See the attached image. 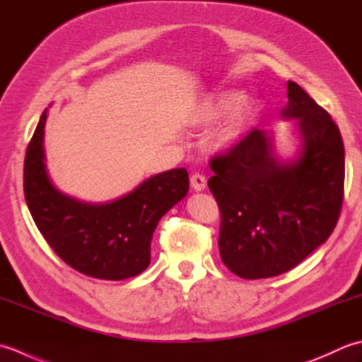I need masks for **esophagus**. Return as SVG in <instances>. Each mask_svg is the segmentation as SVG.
Instances as JSON below:
<instances>
[{"label":"esophagus","instance_id":"esophagus-1","mask_svg":"<svg viewBox=\"0 0 362 362\" xmlns=\"http://www.w3.org/2000/svg\"><path fill=\"white\" fill-rule=\"evenodd\" d=\"M206 176L203 173H194L190 176V186L194 190L200 192V190H204L206 189Z\"/></svg>","mask_w":362,"mask_h":362}]
</instances>
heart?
Returning <instances> with one entry per match:
<instances>
[{
	"instance_id": "obj_1",
	"label": "heart",
	"mask_w": 362,
	"mask_h": 362,
	"mask_svg": "<svg viewBox=\"0 0 362 362\" xmlns=\"http://www.w3.org/2000/svg\"><path fill=\"white\" fill-rule=\"evenodd\" d=\"M243 100L245 97L242 92L226 90L208 98L202 105V115L206 120H222L233 117L230 128L223 137L225 142H233L238 139L245 124L256 115V106L253 103H243Z\"/></svg>"
}]
</instances>
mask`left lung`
I'll return each mask as SVG.
<instances>
[{
	"label": "left lung",
	"mask_w": 362,
	"mask_h": 362,
	"mask_svg": "<svg viewBox=\"0 0 362 362\" xmlns=\"http://www.w3.org/2000/svg\"><path fill=\"white\" fill-rule=\"evenodd\" d=\"M284 120H295L300 146L281 159L272 131L253 129L214 156L208 186L222 223L225 265L245 279L286 274L325 243L344 198L345 154L337 124L298 84L287 81Z\"/></svg>",
	"instance_id": "1"
}]
</instances>
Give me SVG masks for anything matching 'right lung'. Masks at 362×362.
Listing matches in <instances>:
<instances>
[{"mask_svg":"<svg viewBox=\"0 0 362 362\" xmlns=\"http://www.w3.org/2000/svg\"><path fill=\"white\" fill-rule=\"evenodd\" d=\"M47 119L48 109L25 158V198L39 231L65 264L87 276L120 281L142 274L159 220L187 195V170L154 175L114 202H81L49 180L43 146Z\"/></svg>","mask_w":362,"mask_h":362,"instance_id":"add662e5","label":"right lung"}]
</instances>
